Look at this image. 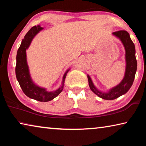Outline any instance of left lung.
Masks as SVG:
<instances>
[{"label":"left lung","instance_id":"left-lung-1","mask_svg":"<svg viewBox=\"0 0 146 146\" xmlns=\"http://www.w3.org/2000/svg\"><path fill=\"white\" fill-rule=\"evenodd\" d=\"M113 34L119 38L125 49L126 70L124 78L119 84L112 88L108 93H103L98 91L94 86L90 76L88 75L89 86L91 90L98 97L105 100H113L127 93L133 85L137 68V62L135 56V44L126 31L120 30L113 32Z\"/></svg>","mask_w":146,"mask_h":146}]
</instances>
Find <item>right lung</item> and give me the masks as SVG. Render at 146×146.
Wrapping results in <instances>:
<instances>
[{"label":"right lung","instance_id":"obj_1","mask_svg":"<svg viewBox=\"0 0 146 146\" xmlns=\"http://www.w3.org/2000/svg\"><path fill=\"white\" fill-rule=\"evenodd\" d=\"M43 28L40 26H35L29 29L26 33L24 38L22 40V43L17 51V64L15 67V73L17 79L23 91L28 97L33 98L40 102H48L53 100L61 93L64 84V81L68 71L64 74L62 81V85L61 87L54 92H48L45 89L38 87L32 82L29 75L28 66L26 61V50L28 48L32 39Z\"/></svg>","mask_w":146,"mask_h":146}]
</instances>
